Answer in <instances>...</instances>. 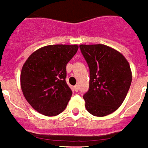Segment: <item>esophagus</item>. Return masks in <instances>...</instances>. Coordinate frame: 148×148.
Instances as JSON below:
<instances>
[{"instance_id":"1","label":"esophagus","mask_w":148,"mask_h":148,"mask_svg":"<svg viewBox=\"0 0 148 148\" xmlns=\"http://www.w3.org/2000/svg\"><path fill=\"white\" fill-rule=\"evenodd\" d=\"M74 89L75 90V92H77L78 89H79V88H78V85H75V86L74 87Z\"/></svg>"}]
</instances>
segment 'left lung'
Returning a JSON list of instances; mask_svg holds the SVG:
<instances>
[{
    "label": "left lung",
    "mask_w": 148,
    "mask_h": 148,
    "mask_svg": "<svg viewBox=\"0 0 148 148\" xmlns=\"http://www.w3.org/2000/svg\"><path fill=\"white\" fill-rule=\"evenodd\" d=\"M90 73L89 89L83 96L85 108L94 116L103 117L121 105L132 82L129 62L121 52L102 45H81Z\"/></svg>",
    "instance_id": "8db88e82"
}]
</instances>
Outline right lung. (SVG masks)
I'll return each mask as SVG.
<instances>
[{"label": "right lung", "mask_w": 148, "mask_h": 148, "mask_svg": "<svg viewBox=\"0 0 148 148\" xmlns=\"http://www.w3.org/2000/svg\"><path fill=\"white\" fill-rule=\"evenodd\" d=\"M77 49V45H47L33 52L24 63L22 91L38 113L56 116L66 108L72 91L66 82V66Z\"/></svg>", "instance_id": "add662e5"}]
</instances>
